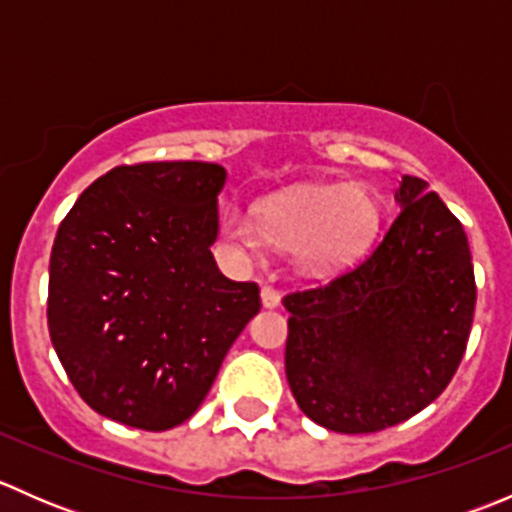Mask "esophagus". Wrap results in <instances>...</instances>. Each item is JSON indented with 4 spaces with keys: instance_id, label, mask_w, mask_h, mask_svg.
I'll return each instance as SVG.
<instances>
[{
    "instance_id": "1",
    "label": "esophagus",
    "mask_w": 512,
    "mask_h": 512,
    "mask_svg": "<svg viewBox=\"0 0 512 512\" xmlns=\"http://www.w3.org/2000/svg\"><path fill=\"white\" fill-rule=\"evenodd\" d=\"M260 297H262V307H267V309H275L277 304H280V292H277V289L270 287V285L262 287Z\"/></svg>"
}]
</instances>
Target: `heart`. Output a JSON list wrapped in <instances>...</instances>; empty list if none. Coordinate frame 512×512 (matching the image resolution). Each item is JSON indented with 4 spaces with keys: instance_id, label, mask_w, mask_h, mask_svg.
I'll list each match as a JSON object with an SVG mask.
<instances>
[{
    "instance_id": "1",
    "label": "heart",
    "mask_w": 512,
    "mask_h": 512,
    "mask_svg": "<svg viewBox=\"0 0 512 512\" xmlns=\"http://www.w3.org/2000/svg\"><path fill=\"white\" fill-rule=\"evenodd\" d=\"M379 220V200L364 185H317L262 203L257 223L245 210L230 208L225 232L252 252H260L265 242L294 250L304 272L329 275L361 257Z\"/></svg>"
}]
</instances>
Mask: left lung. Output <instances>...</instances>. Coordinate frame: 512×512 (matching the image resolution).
<instances>
[{"instance_id": "left-lung-1", "label": "left lung", "mask_w": 512, "mask_h": 512, "mask_svg": "<svg viewBox=\"0 0 512 512\" xmlns=\"http://www.w3.org/2000/svg\"><path fill=\"white\" fill-rule=\"evenodd\" d=\"M394 198L401 213L359 265L282 299L289 389L329 431L374 433L416 416L466 352L476 277L463 225L414 175Z\"/></svg>"}]
</instances>
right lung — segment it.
I'll use <instances>...</instances> for the list:
<instances>
[{
    "instance_id": "obj_1",
    "label": "right lung",
    "mask_w": 512,
    "mask_h": 512,
    "mask_svg": "<svg viewBox=\"0 0 512 512\" xmlns=\"http://www.w3.org/2000/svg\"><path fill=\"white\" fill-rule=\"evenodd\" d=\"M225 178L200 160L118 165L59 225L49 334L96 414L143 431L188 421L260 312L255 282L227 280L210 252Z\"/></svg>"
}]
</instances>
